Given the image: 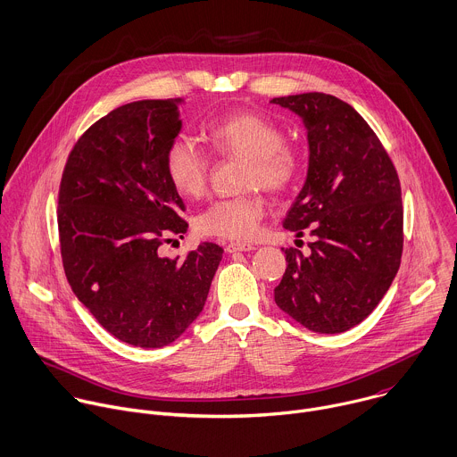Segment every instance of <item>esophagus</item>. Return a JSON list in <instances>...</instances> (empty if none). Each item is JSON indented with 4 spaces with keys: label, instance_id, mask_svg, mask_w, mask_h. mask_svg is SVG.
<instances>
[{
    "label": "esophagus",
    "instance_id": "1",
    "mask_svg": "<svg viewBox=\"0 0 457 457\" xmlns=\"http://www.w3.org/2000/svg\"><path fill=\"white\" fill-rule=\"evenodd\" d=\"M254 249V245L251 244H245V242H229L226 244V251L228 253H237V251H251Z\"/></svg>",
    "mask_w": 457,
    "mask_h": 457
}]
</instances>
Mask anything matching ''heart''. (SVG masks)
I'll return each mask as SVG.
<instances>
[{
    "label": "heart",
    "instance_id": "1",
    "mask_svg": "<svg viewBox=\"0 0 457 457\" xmlns=\"http://www.w3.org/2000/svg\"><path fill=\"white\" fill-rule=\"evenodd\" d=\"M281 125L254 111H237L206 129V141L215 156L242 158V187H260L269 194L288 192L305 170V152L283 137ZM212 158L187 136L174 137L165 150V174L185 197L206 192ZM265 217V203L256 192H245L212 203L197 215L201 235L226 240H249Z\"/></svg>",
    "mask_w": 457,
    "mask_h": 457
}]
</instances>
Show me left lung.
Listing matches in <instances>:
<instances>
[{"instance_id": "1", "label": "left lung", "mask_w": 457, "mask_h": 457, "mask_svg": "<svg viewBox=\"0 0 457 457\" xmlns=\"http://www.w3.org/2000/svg\"><path fill=\"white\" fill-rule=\"evenodd\" d=\"M309 129L307 183L283 226L309 233L311 253L283 249L287 269L276 305L320 334L364 321L395 279L403 249V206L396 169L368 121L327 93L272 98Z\"/></svg>"}]
</instances>
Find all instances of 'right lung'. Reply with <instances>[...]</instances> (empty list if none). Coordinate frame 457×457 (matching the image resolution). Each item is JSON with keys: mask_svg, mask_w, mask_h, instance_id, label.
<instances>
[{"mask_svg": "<svg viewBox=\"0 0 457 457\" xmlns=\"http://www.w3.org/2000/svg\"><path fill=\"white\" fill-rule=\"evenodd\" d=\"M178 102L139 100L96 120L59 187L66 278L111 336L139 348L167 346L197 320L222 260L212 242L176 260L160 254L188 228L165 174V150L181 130Z\"/></svg>", "mask_w": 457, "mask_h": 457, "instance_id": "obj_1", "label": "right lung"}]
</instances>
